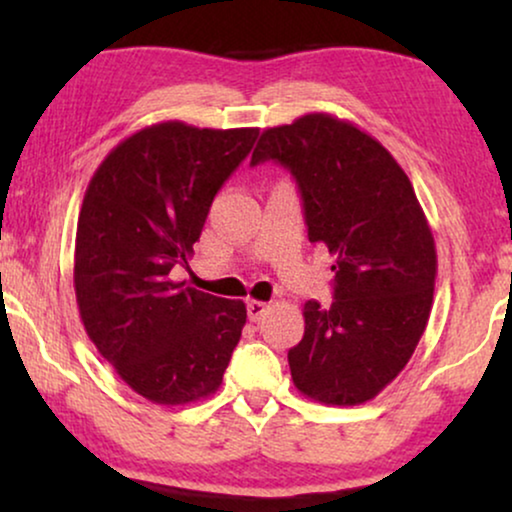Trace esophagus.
<instances>
[{
    "label": "esophagus",
    "instance_id": "1",
    "mask_svg": "<svg viewBox=\"0 0 512 512\" xmlns=\"http://www.w3.org/2000/svg\"><path fill=\"white\" fill-rule=\"evenodd\" d=\"M270 303H263V300H249L247 303V312H249V319L251 321H261L265 314L270 312Z\"/></svg>",
    "mask_w": 512,
    "mask_h": 512
}]
</instances>
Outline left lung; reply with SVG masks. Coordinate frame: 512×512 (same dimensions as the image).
I'll list each match as a JSON object with an SVG mask.
<instances>
[{
	"mask_svg": "<svg viewBox=\"0 0 512 512\" xmlns=\"http://www.w3.org/2000/svg\"><path fill=\"white\" fill-rule=\"evenodd\" d=\"M265 160L293 174L307 237L335 256V300H307L289 349L293 384L326 405L366 403L405 368L431 314L436 244L415 188L377 139L331 114L263 130L251 165Z\"/></svg>",
	"mask_w": 512,
	"mask_h": 512,
	"instance_id": "left-lung-1",
	"label": "left lung"
}]
</instances>
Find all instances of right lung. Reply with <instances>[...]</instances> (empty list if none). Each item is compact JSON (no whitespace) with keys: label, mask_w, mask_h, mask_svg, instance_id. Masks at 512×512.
Segmentation results:
<instances>
[{"label":"right lung","mask_w":512,"mask_h":512,"mask_svg":"<svg viewBox=\"0 0 512 512\" xmlns=\"http://www.w3.org/2000/svg\"><path fill=\"white\" fill-rule=\"evenodd\" d=\"M256 137L258 128L149 125L102 160L83 195L74 249L83 328L146 401L212 396L240 342L242 300L184 289L170 272L188 263L214 195Z\"/></svg>","instance_id":"1"}]
</instances>
